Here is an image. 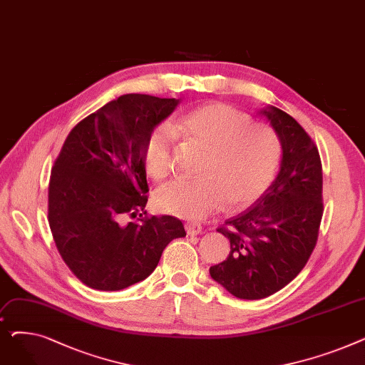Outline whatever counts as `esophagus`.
<instances>
[{
	"label": "esophagus",
	"instance_id": "obj_1",
	"mask_svg": "<svg viewBox=\"0 0 365 365\" xmlns=\"http://www.w3.org/2000/svg\"><path fill=\"white\" fill-rule=\"evenodd\" d=\"M185 229H186L187 235H198L202 231V226L200 223H195V222H187L185 225Z\"/></svg>",
	"mask_w": 365,
	"mask_h": 365
}]
</instances>
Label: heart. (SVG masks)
<instances>
[{"label":"heart","mask_w":365,"mask_h":365,"mask_svg":"<svg viewBox=\"0 0 365 365\" xmlns=\"http://www.w3.org/2000/svg\"><path fill=\"white\" fill-rule=\"evenodd\" d=\"M175 128L208 150L198 178H179L161 186L153 204L163 213L198 220L223 201L226 208L255 202L269 187L278 168L281 145L275 130L253 123L250 115L229 105L212 103L187 112ZM176 134L163 124L150 134L145 164L153 179L175 168Z\"/></svg>","instance_id":"b5f03b06"}]
</instances>
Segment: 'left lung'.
I'll list each match as a JSON object with an SVG mask.
<instances>
[{
	"mask_svg": "<svg viewBox=\"0 0 365 365\" xmlns=\"http://www.w3.org/2000/svg\"><path fill=\"white\" fill-rule=\"evenodd\" d=\"M262 113L279 138L281 170L250 208L217 227L231 252L210 267L215 281L245 300L271 296L299 275L317 245L324 213L317 145L287 112L269 106Z\"/></svg>",
	"mask_w": 365,
	"mask_h": 365,
	"instance_id": "obj_1",
	"label": "left lung"
}]
</instances>
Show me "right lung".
Here are the masks:
<instances>
[{"instance_id":"obj_1","label":"right lung","mask_w":365,"mask_h":365,"mask_svg":"<svg viewBox=\"0 0 365 365\" xmlns=\"http://www.w3.org/2000/svg\"><path fill=\"white\" fill-rule=\"evenodd\" d=\"M178 103L120 96L76 124L54 161L51 235L71 272L90 289L118 292L143 281L167 244L186 235L179 219L148 216L145 210V148Z\"/></svg>"}]
</instances>
